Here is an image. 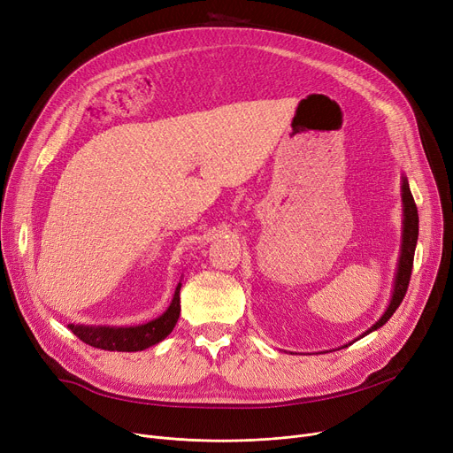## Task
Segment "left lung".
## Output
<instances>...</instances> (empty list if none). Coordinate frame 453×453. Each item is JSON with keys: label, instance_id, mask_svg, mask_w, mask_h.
Listing matches in <instances>:
<instances>
[{"label": "left lung", "instance_id": "left-lung-1", "mask_svg": "<svg viewBox=\"0 0 453 453\" xmlns=\"http://www.w3.org/2000/svg\"><path fill=\"white\" fill-rule=\"evenodd\" d=\"M402 205H403L402 248H400V258H398V268H396V275H395V287H393L391 303L388 306V311L384 312V316L380 318L369 330H365L360 338L371 334L372 330L384 326L389 321V318L395 314V311L400 306V303H402L403 296H406L408 287H410L411 270H413V257H415V248H417V239H418V212H417V205H415L413 195L410 190V183H408L406 178H402Z\"/></svg>", "mask_w": 453, "mask_h": 453}]
</instances>
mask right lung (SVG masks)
<instances>
[{"instance_id": "1", "label": "right lung", "mask_w": 453, "mask_h": 453, "mask_svg": "<svg viewBox=\"0 0 453 453\" xmlns=\"http://www.w3.org/2000/svg\"><path fill=\"white\" fill-rule=\"evenodd\" d=\"M180 288L181 282H178L174 297L171 306L166 311L145 323L137 326H89V325H73L69 323L67 328L73 334L82 340L84 343L103 349V350H119V352H135L145 350L166 336L171 334L173 328L178 323L180 318Z\"/></svg>"}]
</instances>
